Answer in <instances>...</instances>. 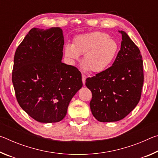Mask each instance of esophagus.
I'll use <instances>...</instances> for the list:
<instances>
[{"label": "esophagus", "instance_id": "obj_1", "mask_svg": "<svg viewBox=\"0 0 158 158\" xmlns=\"http://www.w3.org/2000/svg\"><path fill=\"white\" fill-rule=\"evenodd\" d=\"M82 81H83V84H84V85H85V79H86V75H85V74H82Z\"/></svg>", "mask_w": 158, "mask_h": 158}]
</instances>
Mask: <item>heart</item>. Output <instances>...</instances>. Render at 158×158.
Returning a JSON list of instances; mask_svg holds the SVG:
<instances>
[{
  "instance_id": "1",
  "label": "heart",
  "mask_w": 158,
  "mask_h": 158,
  "mask_svg": "<svg viewBox=\"0 0 158 158\" xmlns=\"http://www.w3.org/2000/svg\"><path fill=\"white\" fill-rule=\"evenodd\" d=\"M118 44L103 32L79 35L74 39L73 44L65 46V56L74 63L84 55L83 63L86 69L100 73L107 69L116 56Z\"/></svg>"
}]
</instances>
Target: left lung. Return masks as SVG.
Returning <instances> with one entry per match:
<instances>
[{"mask_svg": "<svg viewBox=\"0 0 158 158\" xmlns=\"http://www.w3.org/2000/svg\"><path fill=\"white\" fill-rule=\"evenodd\" d=\"M118 32L122 35L121 46L114 63L85 79V85L92 93L90 110L100 122L124 118L141 98L144 79L142 56L127 33Z\"/></svg>", "mask_w": 158, "mask_h": 158, "instance_id": "left-lung-1", "label": "left lung"}]
</instances>
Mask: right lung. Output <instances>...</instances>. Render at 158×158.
<instances>
[{
    "instance_id": "obj_1",
    "label": "right lung",
    "mask_w": 158,
    "mask_h": 158,
    "mask_svg": "<svg viewBox=\"0 0 158 158\" xmlns=\"http://www.w3.org/2000/svg\"><path fill=\"white\" fill-rule=\"evenodd\" d=\"M60 28H33L15 52L12 81L19 105L35 121L56 123L83 85L76 67L62 63Z\"/></svg>"
}]
</instances>
